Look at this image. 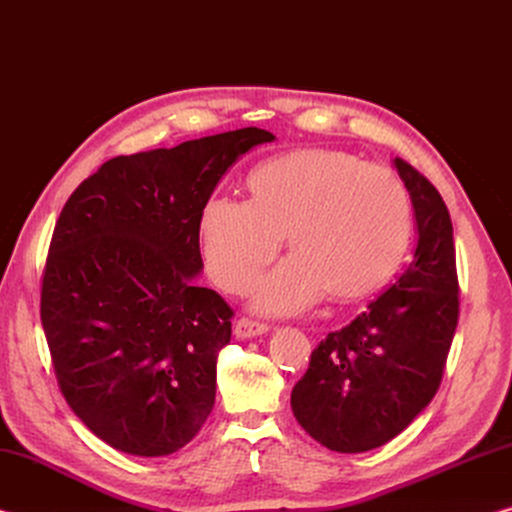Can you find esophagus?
Instances as JSON below:
<instances>
[{
    "label": "esophagus",
    "instance_id": "34e87169",
    "mask_svg": "<svg viewBox=\"0 0 512 512\" xmlns=\"http://www.w3.org/2000/svg\"><path fill=\"white\" fill-rule=\"evenodd\" d=\"M268 332V325L262 323V320L255 318H239L235 325V334L237 339H253V336H262Z\"/></svg>",
    "mask_w": 512,
    "mask_h": 512
}]
</instances>
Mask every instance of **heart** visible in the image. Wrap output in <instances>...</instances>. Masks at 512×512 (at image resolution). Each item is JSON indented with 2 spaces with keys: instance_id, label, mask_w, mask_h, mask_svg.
Here are the masks:
<instances>
[{
  "instance_id": "b5f03b06",
  "label": "heart",
  "mask_w": 512,
  "mask_h": 512,
  "mask_svg": "<svg viewBox=\"0 0 512 512\" xmlns=\"http://www.w3.org/2000/svg\"><path fill=\"white\" fill-rule=\"evenodd\" d=\"M250 203L214 198L201 216L207 271L244 293L284 237L293 255L257 289V307L289 314L327 291L366 298L395 273L413 230L411 194L391 167L345 151L300 149L250 173Z\"/></svg>"
}]
</instances>
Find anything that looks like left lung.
Segmentation results:
<instances>
[{
  "label": "left lung",
  "mask_w": 512,
  "mask_h": 512,
  "mask_svg": "<svg viewBox=\"0 0 512 512\" xmlns=\"http://www.w3.org/2000/svg\"><path fill=\"white\" fill-rule=\"evenodd\" d=\"M395 167L411 194L418 246L411 264L368 309L311 352L291 409L320 445L359 454L415 420L443 381L458 325V275L449 210L409 162Z\"/></svg>",
  "instance_id": "left-lung-1"
}]
</instances>
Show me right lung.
I'll use <instances>...</instances> for the list:
<instances>
[{"mask_svg":"<svg viewBox=\"0 0 512 512\" xmlns=\"http://www.w3.org/2000/svg\"><path fill=\"white\" fill-rule=\"evenodd\" d=\"M262 128L119 155L74 189L42 273L40 318L60 393L103 443L169 456L212 413L235 311L198 287L201 216Z\"/></svg>","mask_w":512,"mask_h":512,"instance_id":"obj_1","label":"right lung"}]
</instances>
